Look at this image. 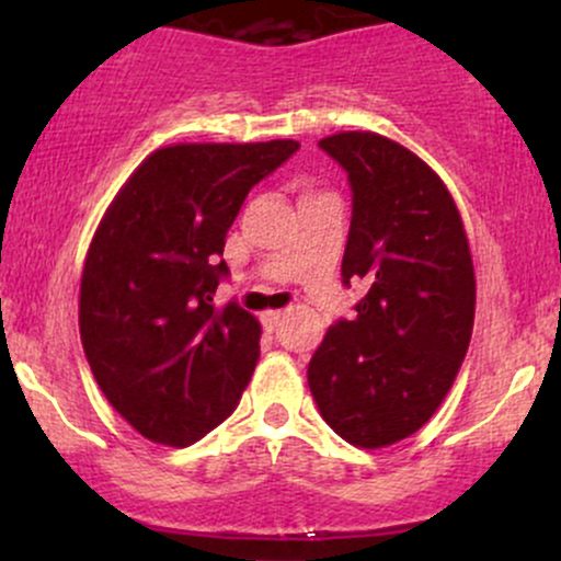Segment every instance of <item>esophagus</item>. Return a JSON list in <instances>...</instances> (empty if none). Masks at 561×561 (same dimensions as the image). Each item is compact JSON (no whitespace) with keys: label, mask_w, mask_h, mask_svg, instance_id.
<instances>
[{"label":"esophagus","mask_w":561,"mask_h":561,"mask_svg":"<svg viewBox=\"0 0 561 561\" xmlns=\"http://www.w3.org/2000/svg\"><path fill=\"white\" fill-rule=\"evenodd\" d=\"M261 319H263V324H266V330H276V327H279V321L285 319V311H266Z\"/></svg>","instance_id":"34e87169"}]
</instances>
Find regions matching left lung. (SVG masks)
<instances>
[{
    "label": "left lung",
    "instance_id": "8db88e82",
    "mask_svg": "<svg viewBox=\"0 0 561 561\" xmlns=\"http://www.w3.org/2000/svg\"><path fill=\"white\" fill-rule=\"evenodd\" d=\"M347 173L343 285L364 279L308 364L319 414L343 440L382 448L414 435L454 385L474 321V272L454 197L414 152L371 131L319 141Z\"/></svg>",
    "mask_w": 561,
    "mask_h": 561
}]
</instances>
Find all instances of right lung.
<instances>
[{"mask_svg": "<svg viewBox=\"0 0 561 561\" xmlns=\"http://www.w3.org/2000/svg\"><path fill=\"white\" fill-rule=\"evenodd\" d=\"M298 150L293 139L163 147L102 218L83 263L81 343L100 390L147 440L192 446L240 403L261 324L234 300L216 311L224 242L248 192Z\"/></svg>", "mask_w": 561, "mask_h": 561, "instance_id": "obj_1", "label": "right lung"}]
</instances>
